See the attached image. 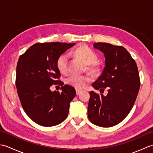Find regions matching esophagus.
<instances>
[{
	"label": "esophagus",
	"mask_w": 153,
	"mask_h": 153,
	"mask_svg": "<svg viewBox=\"0 0 153 153\" xmlns=\"http://www.w3.org/2000/svg\"><path fill=\"white\" fill-rule=\"evenodd\" d=\"M82 91L80 90V89H76V95H79Z\"/></svg>",
	"instance_id": "34e87169"
}]
</instances>
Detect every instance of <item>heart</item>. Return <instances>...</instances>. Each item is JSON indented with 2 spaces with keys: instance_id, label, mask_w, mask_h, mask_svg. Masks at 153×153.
<instances>
[{
  "instance_id": "obj_1",
  "label": "heart",
  "mask_w": 153,
  "mask_h": 153,
  "mask_svg": "<svg viewBox=\"0 0 153 153\" xmlns=\"http://www.w3.org/2000/svg\"><path fill=\"white\" fill-rule=\"evenodd\" d=\"M75 56L79 58L87 65V70L93 75H97L100 73V68L96 62L98 60V56L91 48L87 45H82L73 51ZM58 70L62 74H66L69 71V56L67 54H61L56 60ZM91 81L90 77L85 75L72 74L68 77L66 82L69 85L77 89H82L85 87L87 83Z\"/></svg>"
}]
</instances>
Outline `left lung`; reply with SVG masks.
<instances>
[{"label":"left lung","mask_w":153,"mask_h":153,"mask_svg":"<svg viewBox=\"0 0 153 153\" xmlns=\"http://www.w3.org/2000/svg\"><path fill=\"white\" fill-rule=\"evenodd\" d=\"M93 47L105 56V67L92 85L108 94L90 91L88 118L94 124L103 128L117 125L128 115L134 105L140 78L137 64L124 47L110 43H95Z\"/></svg>","instance_id":"left-lung-1"}]
</instances>
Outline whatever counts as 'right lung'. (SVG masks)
<instances>
[{
    "label": "right lung",
    "instance_id": "add662e5",
    "mask_svg": "<svg viewBox=\"0 0 153 153\" xmlns=\"http://www.w3.org/2000/svg\"><path fill=\"white\" fill-rule=\"evenodd\" d=\"M75 43H37L19 56L16 86L25 112L37 124L51 127L67 118L70 103L76 96L73 87L60 79L58 58ZM52 85H62V92H52Z\"/></svg>",
    "mask_w": 153,
    "mask_h": 153
}]
</instances>
